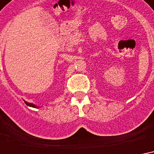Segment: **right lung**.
I'll return each instance as SVG.
<instances>
[{
    "mask_svg": "<svg viewBox=\"0 0 154 154\" xmlns=\"http://www.w3.org/2000/svg\"><path fill=\"white\" fill-rule=\"evenodd\" d=\"M25 103H26V104L27 106H29V107H32V108H38V107H37L35 104H34V103H28V102H26V101H25Z\"/></svg>",
    "mask_w": 154,
    "mask_h": 154,
    "instance_id": "right-lung-1",
    "label": "right lung"
}]
</instances>
